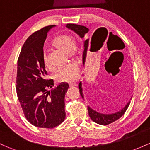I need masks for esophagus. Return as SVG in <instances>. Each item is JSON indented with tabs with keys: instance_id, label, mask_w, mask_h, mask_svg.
<instances>
[{
	"instance_id": "esophagus-1",
	"label": "esophagus",
	"mask_w": 150,
	"mask_h": 150,
	"mask_svg": "<svg viewBox=\"0 0 150 150\" xmlns=\"http://www.w3.org/2000/svg\"><path fill=\"white\" fill-rule=\"evenodd\" d=\"M78 86L76 83H70V87H75V86Z\"/></svg>"
}]
</instances>
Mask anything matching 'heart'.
Listing matches in <instances>:
<instances>
[{
	"label": "heart",
	"mask_w": 150,
	"mask_h": 150,
	"mask_svg": "<svg viewBox=\"0 0 150 150\" xmlns=\"http://www.w3.org/2000/svg\"><path fill=\"white\" fill-rule=\"evenodd\" d=\"M52 45L55 48L67 52V54L71 58L76 57L79 54V48L72 37L66 34L57 36L52 42ZM45 66L48 69L52 67L46 56L43 57ZM79 77V68L75 64H69L58 70L56 74V79L62 83H72Z\"/></svg>",
	"instance_id": "1"
}]
</instances>
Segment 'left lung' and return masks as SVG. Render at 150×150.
<instances>
[{
    "label": "left lung",
    "instance_id": "obj_1",
    "mask_svg": "<svg viewBox=\"0 0 150 150\" xmlns=\"http://www.w3.org/2000/svg\"><path fill=\"white\" fill-rule=\"evenodd\" d=\"M66 27L72 30V31H75L76 34H78L80 36V38H83L85 37L86 34L89 31V29L87 27L84 26H80V25L78 24H73V23H67L66 25ZM107 34H108V31H107L105 28H99L94 32V34H93V37L91 38V42L90 41L89 39H86L84 42V52H83V65L85 64V62H86V57H87V53L88 49H90V51L93 52L94 51V45L97 42V41L98 40H102L105 41V38L107 37ZM110 37V36H109ZM120 39V38H119ZM121 41H122L121 39ZM78 87H79L80 90V93L81 95L82 98H84V96H83V88H82V83L81 82L78 85ZM130 101H129L127 103V105L121 110V111H118L114 113H111V114H105V113H98L97 111H96L95 110L92 109L90 106H88V114L89 116L91 117V119H92L94 122H96V124H100V125H107V124H109L111 123L114 122L115 121L118 120L119 118H121L123 115L124 114V113L126 112L127 109L128 108Z\"/></svg>",
    "mask_w": 150,
    "mask_h": 150
}]
</instances>
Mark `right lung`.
I'll return each mask as SVG.
<instances>
[{"label": "right lung", "instance_id": "add662e5", "mask_svg": "<svg viewBox=\"0 0 150 150\" xmlns=\"http://www.w3.org/2000/svg\"><path fill=\"white\" fill-rule=\"evenodd\" d=\"M54 25L45 26L33 33L22 47L18 59L16 93L26 119L39 128L52 129L65 119L64 96L69 88L62 83L54 86L47 80L43 62V47L47 33Z\"/></svg>", "mask_w": 150, "mask_h": 150}]
</instances>
